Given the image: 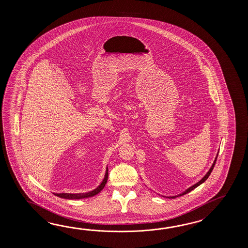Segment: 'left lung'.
Masks as SVG:
<instances>
[{"label": "left lung", "mask_w": 248, "mask_h": 248, "mask_svg": "<svg viewBox=\"0 0 248 248\" xmlns=\"http://www.w3.org/2000/svg\"><path fill=\"white\" fill-rule=\"evenodd\" d=\"M219 153V152H218ZM217 156H218V154L216 155V159H215V161H214V163H213V165H212V167H211L210 169H209V171L206 173L205 175H204V177L202 178V179L200 181V182H198L197 184H195L194 185H192V186H190V188H188L187 190H185L184 192H182L181 194H178L177 196H170V197H167V198H169V199H174V198H176V197H180V196H183L185 195V194H187L188 192H190V191H191L192 190H194L195 188H197L198 186H200V185H201V184H203L205 181H206L208 177H209V175H210L211 172H212V170L214 169V167H215V165H216V159H217Z\"/></svg>", "instance_id": "obj_1"}]
</instances>
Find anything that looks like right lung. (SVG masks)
Segmentation results:
<instances>
[{
  "label": "right lung",
  "instance_id": "add662e5",
  "mask_svg": "<svg viewBox=\"0 0 248 248\" xmlns=\"http://www.w3.org/2000/svg\"><path fill=\"white\" fill-rule=\"evenodd\" d=\"M108 180V168H106V174H105V178L102 181L100 185L98 187H96L95 190H91L89 192H85V193H54V195L65 199V200H80V199H87L90 197L96 195L103 190L106 186V183Z\"/></svg>",
  "mask_w": 248,
  "mask_h": 248
}]
</instances>
